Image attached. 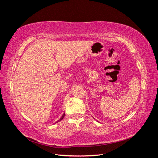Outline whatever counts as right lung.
Instances as JSON below:
<instances>
[{
    "label": "right lung",
    "instance_id": "obj_1",
    "mask_svg": "<svg viewBox=\"0 0 158 158\" xmlns=\"http://www.w3.org/2000/svg\"><path fill=\"white\" fill-rule=\"evenodd\" d=\"M64 114H64H64H63V116H62V117H61V118H60V119H59V121H56V123H58V122H59V121H61V120H62V119H63V118H64Z\"/></svg>",
    "mask_w": 158,
    "mask_h": 158
}]
</instances>
